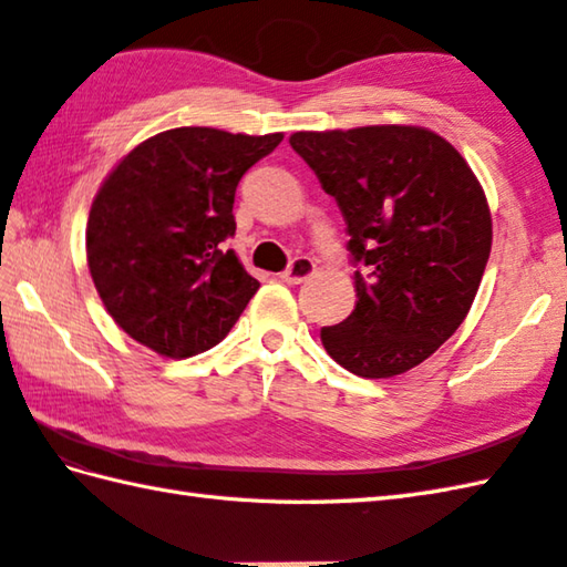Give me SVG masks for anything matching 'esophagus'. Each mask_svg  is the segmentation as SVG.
I'll use <instances>...</instances> for the list:
<instances>
[{
	"label": "esophagus",
	"mask_w": 567,
	"mask_h": 567,
	"mask_svg": "<svg viewBox=\"0 0 567 567\" xmlns=\"http://www.w3.org/2000/svg\"><path fill=\"white\" fill-rule=\"evenodd\" d=\"M315 270H317V265H315V260H311V258H305V256L302 258H295L290 268L282 272V280L287 285H302L305 280H309L311 275H315Z\"/></svg>",
	"instance_id": "34e87169"
}]
</instances>
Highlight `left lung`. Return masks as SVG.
<instances>
[{
  "label": "left lung",
  "instance_id": "obj_1",
  "mask_svg": "<svg viewBox=\"0 0 567 567\" xmlns=\"http://www.w3.org/2000/svg\"><path fill=\"white\" fill-rule=\"evenodd\" d=\"M348 226L355 309L321 329L327 353L358 378L424 363L467 317L492 248V214L473 167L436 131L406 124L295 131Z\"/></svg>",
  "mask_w": 567,
  "mask_h": 567
}]
</instances>
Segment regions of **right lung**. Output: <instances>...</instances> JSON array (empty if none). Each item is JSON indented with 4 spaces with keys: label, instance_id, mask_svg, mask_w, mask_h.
<instances>
[{
    "label": "right lung",
    "instance_id": "add662e5",
    "mask_svg": "<svg viewBox=\"0 0 567 567\" xmlns=\"http://www.w3.org/2000/svg\"><path fill=\"white\" fill-rule=\"evenodd\" d=\"M282 136L179 126L141 141L104 177L84 248L104 309L131 339L175 360L226 339L260 287L224 248L236 187Z\"/></svg>",
    "mask_w": 567,
    "mask_h": 567
}]
</instances>
